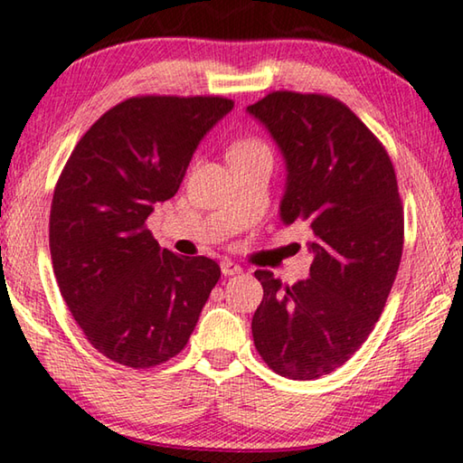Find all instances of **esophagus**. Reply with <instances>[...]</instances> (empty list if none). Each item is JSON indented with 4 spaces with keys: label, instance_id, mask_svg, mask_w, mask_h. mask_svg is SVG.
<instances>
[{
    "label": "esophagus",
    "instance_id": "obj_1",
    "mask_svg": "<svg viewBox=\"0 0 463 463\" xmlns=\"http://www.w3.org/2000/svg\"><path fill=\"white\" fill-rule=\"evenodd\" d=\"M221 269H222L224 276H237V273H241V271H242L241 265H237V263L231 261V260H224V261H221Z\"/></svg>",
    "mask_w": 463,
    "mask_h": 463
}]
</instances>
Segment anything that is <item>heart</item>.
<instances>
[{"instance_id":"1","label":"heart","mask_w":463,"mask_h":463,"mask_svg":"<svg viewBox=\"0 0 463 463\" xmlns=\"http://www.w3.org/2000/svg\"><path fill=\"white\" fill-rule=\"evenodd\" d=\"M263 146H265V145L260 143V140H257V138H241V140H237V143H234V145L231 146L229 156H231V155H239V153L257 151V148H263Z\"/></svg>"}]
</instances>
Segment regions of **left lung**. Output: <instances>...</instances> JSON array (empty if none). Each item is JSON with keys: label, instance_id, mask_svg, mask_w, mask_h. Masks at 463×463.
I'll return each mask as SVG.
<instances>
[{"label": "left lung", "instance_id": "1", "mask_svg": "<svg viewBox=\"0 0 463 463\" xmlns=\"http://www.w3.org/2000/svg\"><path fill=\"white\" fill-rule=\"evenodd\" d=\"M286 159L279 216L310 226V278L284 286L257 269L263 300L250 331L273 372L315 380L373 331L401 265L404 210L386 148L331 96L271 91L247 108Z\"/></svg>", "mask_w": 463, "mask_h": 463}]
</instances>
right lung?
I'll use <instances>...</instances> for the list:
<instances>
[{
	"label": "right lung",
	"mask_w": 463,
	"mask_h": 463,
	"mask_svg": "<svg viewBox=\"0 0 463 463\" xmlns=\"http://www.w3.org/2000/svg\"><path fill=\"white\" fill-rule=\"evenodd\" d=\"M232 106L221 96L128 98L93 122L61 171L54 278L85 339L116 364L146 370L175 357L221 278L214 260L161 249L145 222Z\"/></svg>",
	"instance_id": "add662e5"
}]
</instances>
